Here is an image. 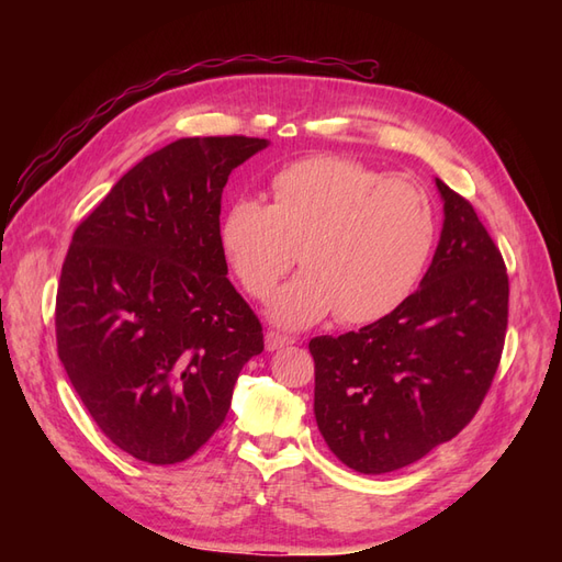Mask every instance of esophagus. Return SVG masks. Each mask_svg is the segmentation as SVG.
I'll return each mask as SVG.
<instances>
[{"label": "esophagus", "instance_id": "34e87169", "mask_svg": "<svg viewBox=\"0 0 562 562\" xmlns=\"http://www.w3.org/2000/svg\"><path fill=\"white\" fill-rule=\"evenodd\" d=\"M295 339H291V337H285V335H279V333H267L265 335V347H267V351H277V349H283V347H288V345H293Z\"/></svg>", "mask_w": 562, "mask_h": 562}]
</instances>
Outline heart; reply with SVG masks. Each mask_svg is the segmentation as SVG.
Instances as JSON below:
<instances>
[{"label": "heart", "instance_id": "1", "mask_svg": "<svg viewBox=\"0 0 562 562\" xmlns=\"http://www.w3.org/2000/svg\"><path fill=\"white\" fill-rule=\"evenodd\" d=\"M431 194L411 178L375 171L347 157H312L271 180V206L241 196L229 203L220 244L244 291L267 300L281 328H307L337 312L372 323L415 291L436 244Z\"/></svg>", "mask_w": 562, "mask_h": 562}]
</instances>
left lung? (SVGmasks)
<instances>
[{"label": "left lung", "instance_id": "1", "mask_svg": "<svg viewBox=\"0 0 562 562\" xmlns=\"http://www.w3.org/2000/svg\"><path fill=\"white\" fill-rule=\"evenodd\" d=\"M443 232L413 295L380 321L310 342L314 415L339 462L389 473L462 431L495 378L508 321L502 252L436 178Z\"/></svg>", "mask_w": 562, "mask_h": 562}]
</instances>
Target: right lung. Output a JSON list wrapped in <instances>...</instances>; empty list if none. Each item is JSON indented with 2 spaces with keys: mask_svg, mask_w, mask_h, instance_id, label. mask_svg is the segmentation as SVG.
Listing matches in <instances>:
<instances>
[{
  "mask_svg": "<svg viewBox=\"0 0 562 562\" xmlns=\"http://www.w3.org/2000/svg\"><path fill=\"white\" fill-rule=\"evenodd\" d=\"M269 143L182 138L135 164L75 229L56 295L60 363L116 448L190 459L220 429L262 326L227 279L220 201Z\"/></svg>",
  "mask_w": 562,
  "mask_h": 562,
  "instance_id": "1",
  "label": "right lung"
}]
</instances>
